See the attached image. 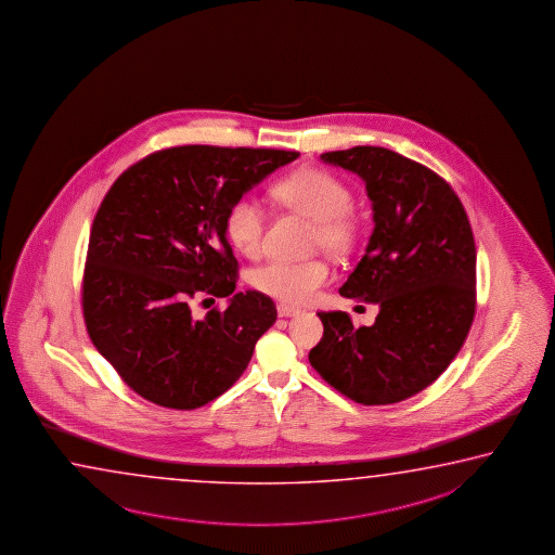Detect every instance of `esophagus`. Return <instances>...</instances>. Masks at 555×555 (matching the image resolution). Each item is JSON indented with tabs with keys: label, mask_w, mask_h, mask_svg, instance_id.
<instances>
[{
	"label": "esophagus",
	"mask_w": 555,
	"mask_h": 555,
	"mask_svg": "<svg viewBox=\"0 0 555 555\" xmlns=\"http://www.w3.org/2000/svg\"><path fill=\"white\" fill-rule=\"evenodd\" d=\"M278 314H280L282 319H287V317L299 314V309H293V307H287V305H278Z\"/></svg>",
	"instance_id": "obj_1"
}]
</instances>
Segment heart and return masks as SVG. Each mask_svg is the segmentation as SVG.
I'll return each instance as SVG.
<instances>
[{
    "mask_svg": "<svg viewBox=\"0 0 555 555\" xmlns=\"http://www.w3.org/2000/svg\"><path fill=\"white\" fill-rule=\"evenodd\" d=\"M270 196L278 206L312 219L310 245L334 256L348 254L359 238V219L351 209V190L328 170L299 169L273 182ZM268 216L254 197L241 196L225 214V235L236 253L256 256L262 248ZM330 280L328 263L270 260L250 273L254 289L287 305L309 302Z\"/></svg>",
    "mask_w": 555,
    "mask_h": 555,
    "instance_id": "heart-1",
    "label": "heart"
}]
</instances>
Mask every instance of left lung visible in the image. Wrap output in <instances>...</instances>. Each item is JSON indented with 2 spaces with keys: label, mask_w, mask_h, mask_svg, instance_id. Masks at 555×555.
<instances>
[{
  "label": "left lung",
  "mask_w": 555,
  "mask_h": 555,
  "mask_svg": "<svg viewBox=\"0 0 555 555\" xmlns=\"http://www.w3.org/2000/svg\"><path fill=\"white\" fill-rule=\"evenodd\" d=\"M320 159L365 180L375 229L339 295L376 302L373 326L319 312L310 365L363 405L402 402L435 383L461 351L476 314V243L461 197L435 170L385 147Z\"/></svg>",
  "instance_id": "8db88e82"
}]
</instances>
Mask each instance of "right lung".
<instances>
[{"instance_id": "1", "label": "right lung", "mask_w": 555, "mask_h": 555, "mask_svg": "<svg viewBox=\"0 0 555 555\" xmlns=\"http://www.w3.org/2000/svg\"><path fill=\"white\" fill-rule=\"evenodd\" d=\"M297 157L179 145L114 180L91 227L81 307L94 348L135 395L196 410L245 373L278 310L263 293L232 294L238 262L223 221L236 197ZM216 296L232 298L225 311L191 317L192 301Z\"/></svg>"}]
</instances>
